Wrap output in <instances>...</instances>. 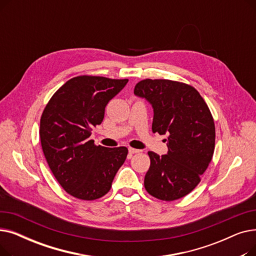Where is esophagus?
I'll use <instances>...</instances> for the list:
<instances>
[{"label":"esophagus","mask_w":256,"mask_h":256,"mask_svg":"<svg viewBox=\"0 0 256 256\" xmlns=\"http://www.w3.org/2000/svg\"><path fill=\"white\" fill-rule=\"evenodd\" d=\"M142 150H136V148H128V152H130V154H138V152H141Z\"/></svg>","instance_id":"obj_1"}]
</instances>
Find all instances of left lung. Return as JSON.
I'll return each mask as SVG.
<instances>
[{"mask_svg": "<svg viewBox=\"0 0 256 256\" xmlns=\"http://www.w3.org/2000/svg\"><path fill=\"white\" fill-rule=\"evenodd\" d=\"M134 93L152 106V132L168 135L167 154L148 152L145 189L160 200L180 199L195 189L212 160L216 132L210 111L194 87L176 80L146 78Z\"/></svg>", "mask_w": 256, "mask_h": 256, "instance_id": "1", "label": "left lung"}]
</instances>
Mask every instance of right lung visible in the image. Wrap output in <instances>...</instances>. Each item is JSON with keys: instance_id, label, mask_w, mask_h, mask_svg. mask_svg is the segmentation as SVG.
<instances>
[{"instance_id": "1", "label": "right lung", "mask_w": 256, "mask_h": 256, "mask_svg": "<svg viewBox=\"0 0 256 256\" xmlns=\"http://www.w3.org/2000/svg\"><path fill=\"white\" fill-rule=\"evenodd\" d=\"M128 82L80 76L60 87L40 119V142L54 176L63 189L82 200H94L110 191L128 156L124 146L94 145L91 130L102 122L104 108Z\"/></svg>"}]
</instances>
